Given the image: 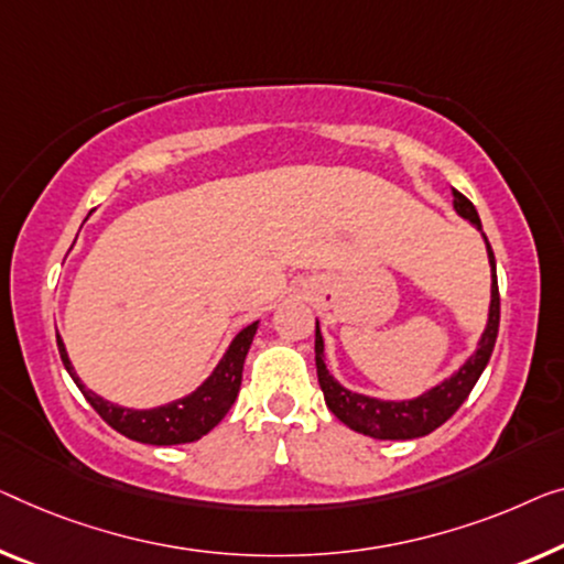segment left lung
Here are the masks:
<instances>
[{
	"label": "left lung",
	"instance_id": "1",
	"mask_svg": "<svg viewBox=\"0 0 564 564\" xmlns=\"http://www.w3.org/2000/svg\"><path fill=\"white\" fill-rule=\"evenodd\" d=\"M453 207L460 217H466L481 230V220H478V213L474 202L460 195L458 189H453ZM486 240V235H484ZM486 250H489V263H491V308H489V324H486V332L478 341L476 355L468 359V362L458 369L456 375L448 377V380L441 382L438 388L431 392L420 394L415 400H402V402H388V400H375L365 398V394L344 390L339 382L329 375V369L324 365V339L322 332H318L316 324V372H318V384H322L324 400L329 405L332 413L341 420L344 425H349L351 431L365 433L369 438L380 441H410L420 438V435L433 433L435 427H441L445 420H448L456 410L464 405V400L474 390L478 377L489 365L494 344H497L499 334V283H497V260H494V250L486 240Z\"/></svg>",
	"mask_w": 564,
	"mask_h": 564
}]
</instances>
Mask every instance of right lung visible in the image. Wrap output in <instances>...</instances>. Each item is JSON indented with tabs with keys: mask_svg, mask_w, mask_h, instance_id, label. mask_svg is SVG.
<instances>
[{
	"mask_svg": "<svg viewBox=\"0 0 564 564\" xmlns=\"http://www.w3.org/2000/svg\"><path fill=\"white\" fill-rule=\"evenodd\" d=\"M256 329L258 322L246 326V329L235 336L230 349L225 351V357L220 359V365L215 367V372L209 375L195 392L154 410L119 408L113 405V402L98 398L96 392L86 390V384L75 377L61 336H57V351H61L63 365L67 372H70L75 384H78L80 392L86 394L90 408H94L113 431H119L126 438L139 443L176 445L199 441L202 435H207L225 415H228L235 398H238L242 382V362H246L250 344H253Z\"/></svg>",
	"mask_w": 564,
	"mask_h": 564,
	"instance_id": "obj_1",
	"label": "right lung"
}]
</instances>
